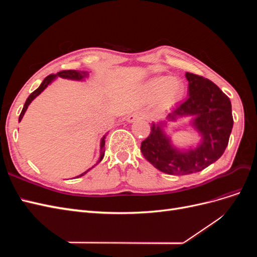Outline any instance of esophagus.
<instances>
[{
  "mask_svg": "<svg viewBox=\"0 0 257 257\" xmlns=\"http://www.w3.org/2000/svg\"><path fill=\"white\" fill-rule=\"evenodd\" d=\"M145 116L146 115L143 112H134V113H132L127 116V121L130 123H132V122H134L135 120H138V119H145Z\"/></svg>",
  "mask_w": 257,
  "mask_h": 257,
  "instance_id": "obj_1",
  "label": "esophagus"
}]
</instances>
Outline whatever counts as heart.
<instances>
[{
	"instance_id": "1",
	"label": "heart",
	"mask_w": 257,
	"mask_h": 257,
	"mask_svg": "<svg viewBox=\"0 0 257 257\" xmlns=\"http://www.w3.org/2000/svg\"><path fill=\"white\" fill-rule=\"evenodd\" d=\"M146 94L150 98L160 96L163 105H172L181 98L184 92L183 82L168 76L154 77L146 83Z\"/></svg>"
}]
</instances>
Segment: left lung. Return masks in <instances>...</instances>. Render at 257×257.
<instances>
[{
  "label": "left lung",
  "mask_w": 257,
  "mask_h": 257,
  "mask_svg": "<svg viewBox=\"0 0 257 257\" xmlns=\"http://www.w3.org/2000/svg\"><path fill=\"white\" fill-rule=\"evenodd\" d=\"M189 96L151 124L150 135L142 143L145 159L162 173L183 176L200 172L219 160L228 145L232 120L231 103L223 91L204 77L185 73ZM190 117L189 125L201 136L195 147H177L165 128L170 120Z\"/></svg>",
  "instance_id": "obj_1"
}]
</instances>
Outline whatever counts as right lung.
Listing matches in <instances>:
<instances>
[{
  "label": "right lung",
  "instance_id": "obj_1",
  "mask_svg": "<svg viewBox=\"0 0 257 257\" xmlns=\"http://www.w3.org/2000/svg\"><path fill=\"white\" fill-rule=\"evenodd\" d=\"M88 76H89V73H88V72H84V71H74V69H69V71H62V72H59L58 74H51V75L46 77V78L43 80V82L41 83L40 87H38L34 92L31 93L30 96L27 98L26 103H25V106H23L22 111H21V113H20V115H19V122L22 120L23 115H25V113H26V111H27V109H28V107H29V105H30L31 103H32V100H33L36 96L40 95L41 93H42L46 88H47L49 84H51L54 80H56V79L58 78V77H61V78H64V79H69V80L84 81L85 78H87ZM105 138H106V135H104V136L102 137V139H100V144H99V146H100V149H99V159H98L97 163H96V164H95L94 166H96V165L98 164V163H99L100 161H102L103 158H104V154H105V150H104V147H105ZM94 166H92V167L89 168L88 170H85L84 173H82L81 175L77 176V177H75V178L82 177L83 175L87 174V173L89 172V170H91Z\"/></svg>",
  "mask_w": 257,
  "mask_h": 257
}]
</instances>
